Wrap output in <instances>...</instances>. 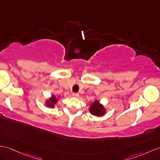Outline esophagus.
<instances>
[{"mask_svg": "<svg viewBox=\"0 0 160 160\" xmlns=\"http://www.w3.org/2000/svg\"><path fill=\"white\" fill-rule=\"evenodd\" d=\"M72 96L73 97H79V93H77V92H73Z\"/></svg>", "mask_w": 160, "mask_h": 160, "instance_id": "obj_1", "label": "esophagus"}]
</instances>
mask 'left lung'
I'll return each instance as SVG.
<instances>
[{
	"mask_svg": "<svg viewBox=\"0 0 160 160\" xmlns=\"http://www.w3.org/2000/svg\"><path fill=\"white\" fill-rule=\"evenodd\" d=\"M89 111L92 115L96 116L102 115L105 112L103 107L97 100L92 104V106L89 108Z\"/></svg>",
	"mask_w": 160,
	"mask_h": 160,
	"instance_id": "obj_1",
	"label": "left lung"
}]
</instances>
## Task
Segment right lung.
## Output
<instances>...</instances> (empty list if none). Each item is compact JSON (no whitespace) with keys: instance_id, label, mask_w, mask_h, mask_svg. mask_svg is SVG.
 <instances>
[{"instance_id":"add662e5","label":"right lung","mask_w":160,"mask_h":160,"mask_svg":"<svg viewBox=\"0 0 160 160\" xmlns=\"http://www.w3.org/2000/svg\"><path fill=\"white\" fill-rule=\"evenodd\" d=\"M56 102H57L56 98L54 96H52V99H51V100L49 101V102H48V103H47V104H48V106L49 107H53V104H56Z\"/></svg>"}]
</instances>
